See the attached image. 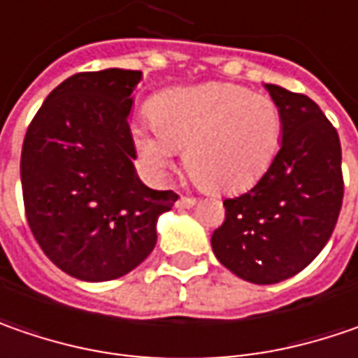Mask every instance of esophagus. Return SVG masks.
<instances>
[{
  "mask_svg": "<svg viewBox=\"0 0 358 358\" xmlns=\"http://www.w3.org/2000/svg\"><path fill=\"white\" fill-rule=\"evenodd\" d=\"M196 204L194 198H188V196H180L178 202H176V208H192Z\"/></svg>",
  "mask_w": 358,
  "mask_h": 358,
  "instance_id": "esophagus-1",
  "label": "esophagus"
}]
</instances>
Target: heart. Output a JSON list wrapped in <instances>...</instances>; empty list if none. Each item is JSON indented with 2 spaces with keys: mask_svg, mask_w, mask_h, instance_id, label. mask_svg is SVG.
Segmentation results:
<instances>
[{
  "mask_svg": "<svg viewBox=\"0 0 358 358\" xmlns=\"http://www.w3.org/2000/svg\"><path fill=\"white\" fill-rule=\"evenodd\" d=\"M152 130H134L140 160L156 178L184 152V170L210 194H234L266 174L280 146L278 106L228 84L174 90L152 103Z\"/></svg>",
  "mask_w": 358,
  "mask_h": 358,
  "instance_id": "heart-1",
  "label": "heart"
}]
</instances>
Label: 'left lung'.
<instances>
[{"label": "left lung", "instance_id": "8db88e82", "mask_svg": "<svg viewBox=\"0 0 358 358\" xmlns=\"http://www.w3.org/2000/svg\"><path fill=\"white\" fill-rule=\"evenodd\" d=\"M282 116L280 148L257 184L224 200L212 234L220 264L242 280L276 285L306 268L333 234L343 204L341 142L308 96L264 84Z\"/></svg>", "mask_w": 358, "mask_h": 358}]
</instances>
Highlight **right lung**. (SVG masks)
I'll return each mask as SVG.
<instances>
[{
  "mask_svg": "<svg viewBox=\"0 0 358 358\" xmlns=\"http://www.w3.org/2000/svg\"><path fill=\"white\" fill-rule=\"evenodd\" d=\"M142 71H82L55 87L22 148L27 224L57 268L114 280L156 246V222L178 194L138 178L130 112Z\"/></svg>",
  "mask_w": 358,
  "mask_h": 358,
  "instance_id": "1",
  "label": "right lung"
}]
</instances>
